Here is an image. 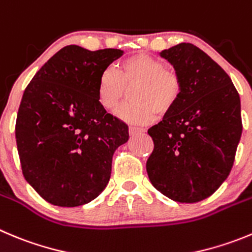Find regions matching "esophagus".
<instances>
[{
    "label": "esophagus",
    "mask_w": 252,
    "mask_h": 252,
    "mask_svg": "<svg viewBox=\"0 0 252 252\" xmlns=\"http://www.w3.org/2000/svg\"><path fill=\"white\" fill-rule=\"evenodd\" d=\"M144 131H145L144 128L136 127V126H130V127H128V132H130L131 136H135V135H138V133H142Z\"/></svg>",
    "instance_id": "obj_1"
}]
</instances>
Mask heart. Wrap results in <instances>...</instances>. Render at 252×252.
<instances>
[{
	"mask_svg": "<svg viewBox=\"0 0 252 252\" xmlns=\"http://www.w3.org/2000/svg\"><path fill=\"white\" fill-rule=\"evenodd\" d=\"M137 85L132 92L135 102L117 107L119 119L136 125L154 121L158 114H167L179 102L182 81L179 73L165 68L160 60L146 54H136L120 63L119 71L107 67L97 82V97L101 106L112 111L124 97L126 87Z\"/></svg>",
	"mask_w": 252,
	"mask_h": 252,
	"instance_id": "heart-1",
	"label": "heart"
}]
</instances>
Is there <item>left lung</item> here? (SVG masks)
I'll return each instance as SVG.
<instances>
[{"mask_svg":"<svg viewBox=\"0 0 252 252\" xmlns=\"http://www.w3.org/2000/svg\"><path fill=\"white\" fill-rule=\"evenodd\" d=\"M182 81L177 105L149 128L151 184L177 202L209 197L227 179L242 132L240 96L227 73L191 43L160 52Z\"/></svg>","mask_w":252,"mask_h":252,"instance_id":"8db88e82","label":"left lung"}]
</instances>
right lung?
Listing matches in <instances>:
<instances>
[{
	"label": "right lung",
	"mask_w": 252,
	"mask_h": 252,
	"mask_svg": "<svg viewBox=\"0 0 252 252\" xmlns=\"http://www.w3.org/2000/svg\"><path fill=\"white\" fill-rule=\"evenodd\" d=\"M122 55L117 48L66 46L25 90L16 121L21 167L50 204L85 205L107 186L112 155L127 142L128 126L101 106L97 82Z\"/></svg>",
	"instance_id": "right-lung-1"
}]
</instances>
